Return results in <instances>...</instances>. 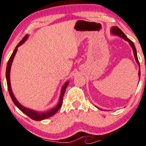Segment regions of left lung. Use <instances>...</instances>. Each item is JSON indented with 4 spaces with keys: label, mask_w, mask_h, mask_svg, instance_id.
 Masks as SVG:
<instances>
[{
    "label": "left lung",
    "mask_w": 146,
    "mask_h": 146,
    "mask_svg": "<svg viewBox=\"0 0 146 146\" xmlns=\"http://www.w3.org/2000/svg\"><path fill=\"white\" fill-rule=\"evenodd\" d=\"M111 32L113 33V34H115V35H117V36L121 37L122 38H123V39L125 40L126 41H128L129 42V44H130V46H132V50H133V52H134V56H135V60H136L137 64H138L139 66V79H140V75H141V72H140V64H139V60H138V58H137V50H136V48H135V44H134V43L132 42V41L130 40L129 38H127V36H125L124 34V33L123 32V31H121V29H119V28L118 27H112L111 29Z\"/></svg>",
    "instance_id": "8db88e82"
}]
</instances>
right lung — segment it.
<instances>
[{
    "instance_id": "right-lung-1",
    "label": "right lung",
    "mask_w": 146,
    "mask_h": 146,
    "mask_svg": "<svg viewBox=\"0 0 146 146\" xmlns=\"http://www.w3.org/2000/svg\"><path fill=\"white\" fill-rule=\"evenodd\" d=\"M27 37H28V35H26V36H25L24 38L21 40V41L18 43L17 46H16V47L15 48L14 52H13L12 54H11V57L9 58V60H8L7 64V68H6L7 84V88H8V90H9V93L10 95V97H11V100H12V101L14 103V104L16 105V106H17L18 108H19V109L21 110L23 113H25V115H27L28 117H30L31 119H32L33 120H35V121H41V120L45 119L48 118V117L53 116V115H55V114L58 112V110L60 109V108L61 107L62 104L63 96H64V93H65V90H66V87H67L68 84V82L65 83L64 85V86L62 87V88L61 95H60V100H59V102H58V105H57L55 108H52L51 110H48V111H47V112H44V113H38V112L35 111V110L29 109V108H25V107L23 106H22L21 104H20L19 102L16 100V99L15 98L14 94H13L12 90H11V85H10V77H9L10 76V68H11V63H12L15 55H16V51H17V50H18V47L19 46H21V45L23 44V43L24 42L25 40H26L27 38Z\"/></svg>"
}]
</instances>
